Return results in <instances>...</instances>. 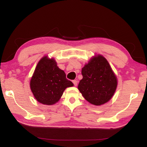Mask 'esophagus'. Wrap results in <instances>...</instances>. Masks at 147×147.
Instances as JSON below:
<instances>
[{
  "instance_id": "obj_1",
  "label": "esophagus",
  "mask_w": 147,
  "mask_h": 147,
  "mask_svg": "<svg viewBox=\"0 0 147 147\" xmlns=\"http://www.w3.org/2000/svg\"><path fill=\"white\" fill-rule=\"evenodd\" d=\"M73 84H74V85L75 86H76L78 85V81H76V80H73Z\"/></svg>"
}]
</instances>
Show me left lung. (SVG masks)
<instances>
[{
	"mask_svg": "<svg viewBox=\"0 0 147 147\" xmlns=\"http://www.w3.org/2000/svg\"><path fill=\"white\" fill-rule=\"evenodd\" d=\"M78 90L87 101L100 105L110 100L116 90L117 78L102 55L92 58L82 68Z\"/></svg>",
	"mask_w": 147,
	"mask_h": 147,
	"instance_id": "left-lung-1",
	"label": "left lung"
}]
</instances>
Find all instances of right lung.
Masks as SVG:
<instances>
[{
	"label": "right lung",
	"mask_w": 147,
	"mask_h": 147,
	"mask_svg": "<svg viewBox=\"0 0 147 147\" xmlns=\"http://www.w3.org/2000/svg\"><path fill=\"white\" fill-rule=\"evenodd\" d=\"M73 86L54 59L47 56L38 62L30 82V88L36 100L49 105L58 102L65 89Z\"/></svg>",
	"instance_id": "right-lung-1"
}]
</instances>
